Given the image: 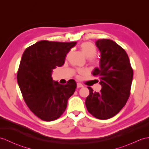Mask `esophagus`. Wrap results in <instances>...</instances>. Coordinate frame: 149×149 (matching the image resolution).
<instances>
[{
  "instance_id": "1",
  "label": "esophagus",
  "mask_w": 149,
  "mask_h": 149,
  "mask_svg": "<svg viewBox=\"0 0 149 149\" xmlns=\"http://www.w3.org/2000/svg\"><path fill=\"white\" fill-rule=\"evenodd\" d=\"M83 86H83L82 84H81V83H77V87L78 88H82Z\"/></svg>"
}]
</instances>
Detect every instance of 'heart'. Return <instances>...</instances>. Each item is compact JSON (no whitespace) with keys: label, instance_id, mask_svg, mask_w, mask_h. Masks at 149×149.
<instances>
[{"label":"heart","instance_id":"heart-1","mask_svg":"<svg viewBox=\"0 0 149 149\" xmlns=\"http://www.w3.org/2000/svg\"><path fill=\"white\" fill-rule=\"evenodd\" d=\"M81 49L85 56L88 58H91L95 56L96 48L94 44L89 42H86L81 45Z\"/></svg>","mask_w":149,"mask_h":149}]
</instances>
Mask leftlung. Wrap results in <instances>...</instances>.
I'll list each match as a JSON object with an SVG mask.
<instances>
[{
	"instance_id": "8db88e82",
	"label": "left lung",
	"mask_w": 149,
	"mask_h": 149,
	"mask_svg": "<svg viewBox=\"0 0 149 149\" xmlns=\"http://www.w3.org/2000/svg\"><path fill=\"white\" fill-rule=\"evenodd\" d=\"M96 46L100 54V67L92 74L100 77V92L88 87L89 95L85 104L96 118L105 120L119 113L130 96L133 71L126 51L114 41L99 39Z\"/></svg>"
}]
</instances>
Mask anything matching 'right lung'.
Masks as SVG:
<instances>
[{
  "label": "right lung",
  "instance_id": "right-lung-1",
  "mask_svg": "<svg viewBox=\"0 0 149 149\" xmlns=\"http://www.w3.org/2000/svg\"><path fill=\"white\" fill-rule=\"evenodd\" d=\"M76 44L40 40L22 55L18 84L29 108L45 121L56 120L63 113L77 87L74 80L62 85L51 77L53 70L64 64L67 54Z\"/></svg>",
  "mask_w": 149,
  "mask_h": 149
}]
</instances>
